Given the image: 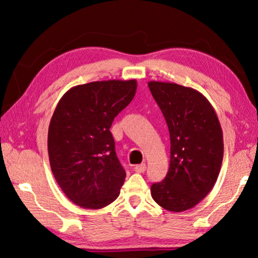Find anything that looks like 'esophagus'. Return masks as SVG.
<instances>
[{"label": "esophagus", "instance_id": "esophagus-1", "mask_svg": "<svg viewBox=\"0 0 258 258\" xmlns=\"http://www.w3.org/2000/svg\"><path fill=\"white\" fill-rule=\"evenodd\" d=\"M134 171L137 173H143L146 171V164L142 163V164H139V165H135L134 166Z\"/></svg>", "mask_w": 258, "mask_h": 258}]
</instances>
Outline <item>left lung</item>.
<instances>
[{
  "instance_id": "1",
  "label": "left lung",
  "mask_w": 258,
  "mask_h": 258,
  "mask_svg": "<svg viewBox=\"0 0 258 258\" xmlns=\"http://www.w3.org/2000/svg\"><path fill=\"white\" fill-rule=\"evenodd\" d=\"M148 86L168 126L171 157L167 175L151 185V197L166 211L195 207L211 192L223 160V132L211 102L199 91L176 83Z\"/></svg>"
}]
</instances>
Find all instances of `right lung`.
I'll return each mask as SVG.
<instances>
[{"mask_svg": "<svg viewBox=\"0 0 258 258\" xmlns=\"http://www.w3.org/2000/svg\"><path fill=\"white\" fill-rule=\"evenodd\" d=\"M137 87V80L91 82L69 89L56 104L47 133L50 166L77 206L101 209L119 196L126 173L110 127Z\"/></svg>", "mask_w": 258, "mask_h": 258, "instance_id": "obj_1", "label": "right lung"}]
</instances>
